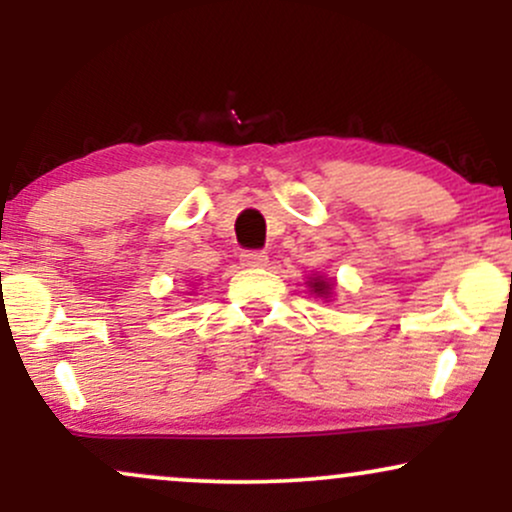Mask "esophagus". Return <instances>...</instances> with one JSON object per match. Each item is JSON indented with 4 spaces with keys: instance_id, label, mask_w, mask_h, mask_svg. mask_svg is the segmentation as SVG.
Segmentation results:
<instances>
[{
    "instance_id": "obj_1",
    "label": "esophagus",
    "mask_w": 512,
    "mask_h": 512,
    "mask_svg": "<svg viewBox=\"0 0 512 512\" xmlns=\"http://www.w3.org/2000/svg\"><path fill=\"white\" fill-rule=\"evenodd\" d=\"M240 264H243V267H248V269H262V267H267V264H269V255H267V252H260V250L243 252V255H240Z\"/></svg>"
}]
</instances>
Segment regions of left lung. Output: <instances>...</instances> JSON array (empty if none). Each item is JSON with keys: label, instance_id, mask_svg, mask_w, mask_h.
I'll return each instance as SVG.
<instances>
[{"label": "left lung", "instance_id": "obj_1", "mask_svg": "<svg viewBox=\"0 0 512 512\" xmlns=\"http://www.w3.org/2000/svg\"><path fill=\"white\" fill-rule=\"evenodd\" d=\"M305 284H308L310 293H313L315 298H320L322 303L334 301V293H337V281L334 279H327V276H322V274H313V276H308V281H305Z\"/></svg>", "mask_w": 512, "mask_h": 512}]
</instances>
